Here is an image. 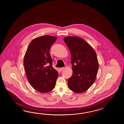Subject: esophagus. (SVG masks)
Wrapping results in <instances>:
<instances>
[{
	"label": "esophagus",
	"instance_id": "1",
	"mask_svg": "<svg viewBox=\"0 0 124 124\" xmlns=\"http://www.w3.org/2000/svg\"><path fill=\"white\" fill-rule=\"evenodd\" d=\"M64 68H65L64 67H62V68H60L59 69V70L60 71H62L64 69Z\"/></svg>",
	"mask_w": 124,
	"mask_h": 124
}]
</instances>
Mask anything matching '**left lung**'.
Instances as JSON below:
<instances>
[{"label":"left lung","instance_id":"obj_1","mask_svg":"<svg viewBox=\"0 0 124 124\" xmlns=\"http://www.w3.org/2000/svg\"><path fill=\"white\" fill-rule=\"evenodd\" d=\"M71 56L73 74L68 79L69 88L76 93L86 91L94 82L99 68L96 53L92 47L79 37L64 39Z\"/></svg>","mask_w":124,"mask_h":124}]
</instances>
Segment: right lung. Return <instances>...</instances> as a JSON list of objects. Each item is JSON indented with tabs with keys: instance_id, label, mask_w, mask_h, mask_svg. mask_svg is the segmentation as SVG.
I'll list each match as a JSON object with an SVG mask.
<instances>
[{
	"instance_id": "1",
	"label": "right lung",
	"mask_w": 124,
	"mask_h": 124,
	"mask_svg": "<svg viewBox=\"0 0 124 124\" xmlns=\"http://www.w3.org/2000/svg\"><path fill=\"white\" fill-rule=\"evenodd\" d=\"M52 36L44 35L33 40L27 49L24 65L27 80L33 88L41 93L50 92L54 88L58 76L52 67L50 47L57 39ZM46 64L49 66L46 67Z\"/></svg>"
}]
</instances>
